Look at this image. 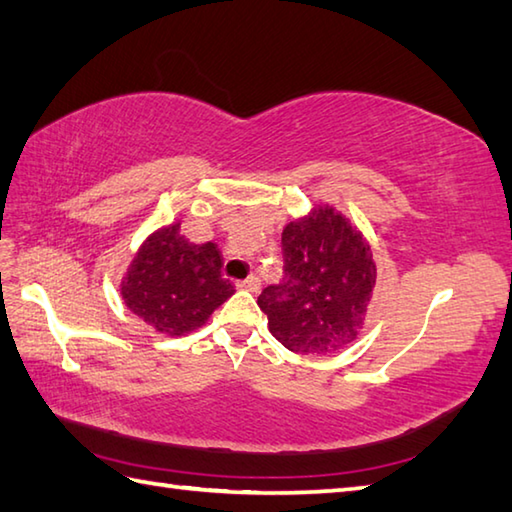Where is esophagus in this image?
<instances>
[{
  "mask_svg": "<svg viewBox=\"0 0 512 512\" xmlns=\"http://www.w3.org/2000/svg\"><path fill=\"white\" fill-rule=\"evenodd\" d=\"M239 290H248V292H259V279L255 275H250L244 281H237Z\"/></svg>",
  "mask_w": 512,
  "mask_h": 512,
  "instance_id": "esophagus-1",
  "label": "esophagus"
}]
</instances>
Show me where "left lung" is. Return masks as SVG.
I'll return each mask as SVG.
<instances>
[{
    "instance_id": "8db88e82",
    "label": "left lung",
    "mask_w": 512,
    "mask_h": 512,
    "mask_svg": "<svg viewBox=\"0 0 512 512\" xmlns=\"http://www.w3.org/2000/svg\"><path fill=\"white\" fill-rule=\"evenodd\" d=\"M281 284L257 299L268 330L297 354L345 350L365 328L376 286L372 246L332 204H314L286 224Z\"/></svg>"
}]
</instances>
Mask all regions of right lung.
<instances>
[{
    "label": "right lung",
    "instance_id": "1",
    "mask_svg": "<svg viewBox=\"0 0 512 512\" xmlns=\"http://www.w3.org/2000/svg\"><path fill=\"white\" fill-rule=\"evenodd\" d=\"M217 244H195L171 222L151 231L121 279V297L158 334L187 336L233 295Z\"/></svg>",
    "mask_w": 512,
    "mask_h": 512
}]
</instances>
